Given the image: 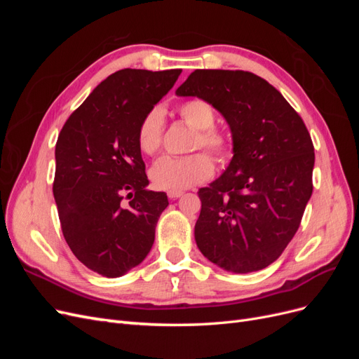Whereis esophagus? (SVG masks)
I'll return each mask as SVG.
<instances>
[{"label":"esophagus","mask_w":359,"mask_h":359,"mask_svg":"<svg viewBox=\"0 0 359 359\" xmlns=\"http://www.w3.org/2000/svg\"><path fill=\"white\" fill-rule=\"evenodd\" d=\"M182 194H184L182 190H170V191H168V196L170 199H178V198L182 196Z\"/></svg>","instance_id":"1"}]
</instances>
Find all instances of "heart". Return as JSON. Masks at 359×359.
<instances>
[{"instance_id":"heart-1","label":"heart","mask_w":359,"mask_h":359,"mask_svg":"<svg viewBox=\"0 0 359 359\" xmlns=\"http://www.w3.org/2000/svg\"><path fill=\"white\" fill-rule=\"evenodd\" d=\"M177 111L182 121L196 128L193 148H205L219 160H226L231 154V140L222 130L214 127V107L202 99L182 102ZM165 115L160 107H153L139 121L136 130L137 147L147 156L158 153L163 140ZM214 173V161L205 153H196L186 157L166 156L151 168L149 177L154 186L161 190H184L210 180Z\"/></svg>"}]
</instances>
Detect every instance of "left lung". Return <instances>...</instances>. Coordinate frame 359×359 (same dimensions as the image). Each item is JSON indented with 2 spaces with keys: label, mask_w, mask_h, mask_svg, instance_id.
Segmentation results:
<instances>
[{
  "label": "left lung",
  "mask_w": 359,
  "mask_h": 359,
  "mask_svg": "<svg viewBox=\"0 0 359 359\" xmlns=\"http://www.w3.org/2000/svg\"><path fill=\"white\" fill-rule=\"evenodd\" d=\"M177 95L208 102L232 132L229 166L198 191L199 250L231 273L266 268L297 233L313 191L306 124L278 90L250 72L194 70Z\"/></svg>",
  "instance_id": "obj_1"
}]
</instances>
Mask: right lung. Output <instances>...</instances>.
<instances>
[{"label":"right lung","mask_w":359,"mask_h":359,"mask_svg":"<svg viewBox=\"0 0 359 359\" xmlns=\"http://www.w3.org/2000/svg\"><path fill=\"white\" fill-rule=\"evenodd\" d=\"M181 69H124L95 86L61 128L53 198L73 255L115 278L137 266L154 244L166 193L147 190L136 130Z\"/></svg>","instance_id":"obj_1"}]
</instances>
